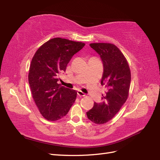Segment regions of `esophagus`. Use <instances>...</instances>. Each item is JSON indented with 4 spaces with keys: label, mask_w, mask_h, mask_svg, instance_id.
Listing matches in <instances>:
<instances>
[{
    "label": "esophagus",
    "mask_w": 160,
    "mask_h": 160,
    "mask_svg": "<svg viewBox=\"0 0 160 160\" xmlns=\"http://www.w3.org/2000/svg\"><path fill=\"white\" fill-rule=\"evenodd\" d=\"M77 93H78V96H79L80 97H84V96H86L85 93H83L82 91H78Z\"/></svg>",
    "instance_id": "obj_1"
}]
</instances>
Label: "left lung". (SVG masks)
<instances>
[{"label":"left lung","instance_id":"1","mask_svg":"<svg viewBox=\"0 0 160 160\" xmlns=\"http://www.w3.org/2000/svg\"><path fill=\"white\" fill-rule=\"evenodd\" d=\"M90 47L99 54L104 71L101 84L107 88L100 103L87 112L89 120L102 124L113 118L127 101L131 83V71L127 59L113 44L91 43Z\"/></svg>","mask_w":160,"mask_h":160}]
</instances>
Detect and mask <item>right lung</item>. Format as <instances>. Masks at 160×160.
Returning a JSON list of instances; mask_svg holds the SVG:
<instances>
[{
	"mask_svg": "<svg viewBox=\"0 0 160 160\" xmlns=\"http://www.w3.org/2000/svg\"><path fill=\"white\" fill-rule=\"evenodd\" d=\"M85 44L54 38L36 51L29 67L28 80L32 97L42 116L49 121L63 118L76 99L75 90L58 84L59 73Z\"/></svg>",
	"mask_w": 160,
	"mask_h": 160,
	"instance_id": "right-lung-1",
	"label": "right lung"
}]
</instances>
